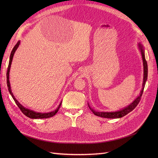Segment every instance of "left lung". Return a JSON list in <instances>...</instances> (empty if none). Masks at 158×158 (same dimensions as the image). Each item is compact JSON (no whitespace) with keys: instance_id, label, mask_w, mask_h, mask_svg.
Masks as SVG:
<instances>
[{"instance_id":"8db88e82","label":"left lung","mask_w":158,"mask_h":158,"mask_svg":"<svg viewBox=\"0 0 158 158\" xmlns=\"http://www.w3.org/2000/svg\"><path fill=\"white\" fill-rule=\"evenodd\" d=\"M138 47L139 50L140 51L141 55H142V60H143V84H142V90H141L139 95L135 99L134 101H132L130 104H129L128 106H126L125 107H123V108H122L120 110H118L117 111L104 112V111H95L94 109H92V107H90L89 104L88 103L89 108L90 109L91 111L93 112V113L95 115L98 116V117H103V118H122V117H124V116H126L127 114H128L129 113L132 111L138 104L139 102L140 101L141 97H142V94H143V89H144V87H145V82H146L147 79L148 66H147V61L145 60V49L143 48V46L140 43H139L138 44Z\"/></svg>"}]
</instances>
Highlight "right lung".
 <instances>
[{
  "instance_id": "obj_1",
  "label": "right lung",
  "mask_w": 158,
  "mask_h": 158,
  "mask_svg": "<svg viewBox=\"0 0 158 158\" xmlns=\"http://www.w3.org/2000/svg\"><path fill=\"white\" fill-rule=\"evenodd\" d=\"M20 44V41H19L17 44H16L15 47H13L12 51L11 52L10 54V61H9V65H8L7 67V73H6V76H7V88H8V90H9L10 94H11V97H13V100L15 101V103L16 104V105L18 106V107L20 108V110L22 111V112L27 116V117L30 118H32V119H37V118H50L53 117L54 115H55L58 110H59L60 107L61 105V102L62 101L60 102V105L58 106V107L57 108L54 110L52 111L51 112H48V113H39V112H36L35 111L31 110L29 109L26 108V107H24L23 106H22L17 100H16V98L15 97V96L13 95L12 92H11V85H10V68H11V63L13 61V57L14 56V54L15 52V51H16V49L18 48V47H19Z\"/></svg>"
}]
</instances>
